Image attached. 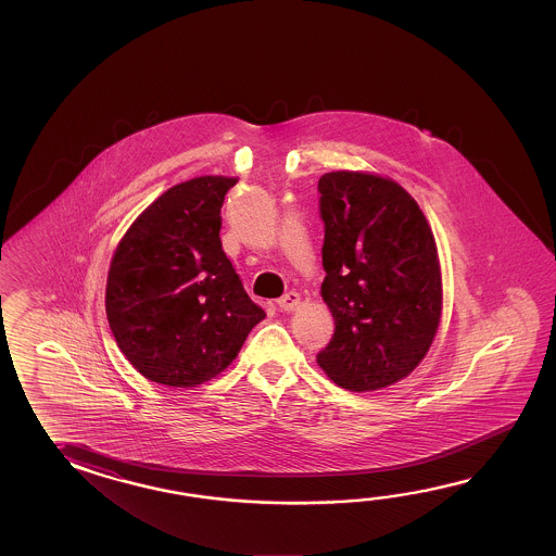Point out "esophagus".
<instances>
[{"mask_svg":"<svg viewBox=\"0 0 556 556\" xmlns=\"http://www.w3.org/2000/svg\"><path fill=\"white\" fill-rule=\"evenodd\" d=\"M277 305L285 313H291V311H295L296 306L301 305V295L295 293V291H289V293H285L279 301H277Z\"/></svg>","mask_w":556,"mask_h":556,"instance_id":"1","label":"esophagus"}]
</instances>
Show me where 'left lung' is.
Masks as SVG:
<instances>
[{
	"mask_svg": "<svg viewBox=\"0 0 556 556\" xmlns=\"http://www.w3.org/2000/svg\"><path fill=\"white\" fill-rule=\"evenodd\" d=\"M318 193L327 271L320 295L334 334L317 363L340 388L380 390L421 363L440 327L435 239L416 200L390 178L329 172Z\"/></svg>",
	"mask_w": 556,
	"mask_h": 556,
	"instance_id": "obj_1",
	"label": "left lung"
}]
</instances>
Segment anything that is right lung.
Masks as SVG:
<instances>
[{
  "label": "right lung",
  "instance_id": "obj_1",
  "mask_svg": "<svg viewBox=\"0 0 556 556\" xmlns=\"http://www.w3.org/2000/svg\"><path fill=\"white\" fill-rule=\"evenodd\" d=\"M236 178L202 176L160 195L128 227L106 279V318L126 361L159 384L224 372L265 311L222 250V205Z\"/></svg>",
  "mask_w": 556,
  "mask_h": 556
}]
</instances>
